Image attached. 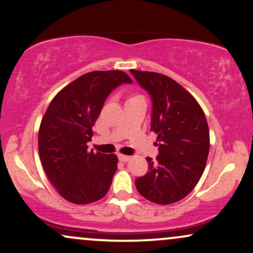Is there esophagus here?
Here are the masks:
<instances>
[{
	"mask_svg": "<svg viewBox=\"0 0 253 253\" xmlns=\"http://www.w3.org/2000/svg\"><path fill=\"white\" fill-rule=\"evenodd\" d=\"M130 157L129 156H125V155H119V161L121 162H129L130 161Z\"/></svg>",
	"mask_w": 253,
	"mask_h": 253,
	"instance_id": "esophagus-1",
	"label": "esophagus"
}]
</instances>
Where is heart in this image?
Wrapping results in <instances>:
<instances>
[{
    "mask_svg": "<svg viewBox=\"0 0 253 253\" xmlns=\"http://www.w3.org/2000/svg\"><path fill=\"white\" fill-rule=\"evenodd\" d=\"M135 96H140V95H132V96H130V97H135Z\"/></svg>",
    "mask_w": 253,
    "mask_h": 253,
    "instance_id": "1",
    "label": "heart"
}]
</instances>
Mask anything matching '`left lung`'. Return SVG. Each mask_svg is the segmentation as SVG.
<instances>
[{"instance_id":"left-lung-1","label":"left lung","mask_w":253,"mask_h":253,"mask_svg":"<svg viewBox=\"0 0 253 253\" xmlns=\"http://www.w3.org/2000/svg\"><path fill=\"white\" fill-rule=\"evenodd\" d=\"M130 72L152 97L151 130L159 145L157 162L147 157L149 171L135 179V187L149 201L171 205L184 199L205 171L210 152L207 119L195 97L172 78Z\"/></svg>"}]
</instances>
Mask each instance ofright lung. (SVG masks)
<instances>
[{"label":"right lung","mask_w":253,"mask_h":253,"mask_svg":"<svg viewBox=\"0 0 253 253\" xmlns=\"http://www.w3.org/2000/svg\"><path fill=\"white\" fill-rule=\"evenodd\" d=\"M130 82L120 70L88 72L64 86L43 114L38 134L40 161L66 201L88 205L108 193L118 157L88 151L86 144L112 90Z\"/></svg>","instance_id":"right-lung-1"}]
</instances>
